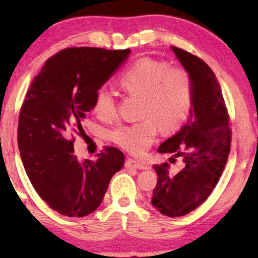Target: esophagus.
Wrapping results in <instances>:
<instances>
[{"label": "esophagus", "instance_id": "1", "mask_svg": "<svg viewBox=\"0 0 258 258\" xmlns=\"http://www.w3.org/2000/svg\"><path fill=\"white\" fill-rule=\"evenodd\" d=\"M125 168H136V169H147V165L142 163V162H139L136 160H133V158H128L125 161Z\"/></svg>", "mask_w": 258, "mask_h": 258}]
</instances>
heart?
<instances>
[{"label":"heart","instance_id":"heart-1","mask_svg":"<svg viewBox=\"0 0 258 258\" xmlns=\"http://www.w3.org/2000/svg\"><path fill=\"white\" fill-rule=\"evenodd\" d=\"M123 93L140 97L139 122L121 125L111 132L114 142L133 155H141L155 142L161 130H177L189 117L194 101V82L190 74L170 67L162 59L141 57L134 61L118 79ZM93 112L98 119L117 118V103L109 91L95 95Z\"/></svg>","mask_w":258,"mask_h":258}]
</instances>
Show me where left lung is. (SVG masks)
<instances>
[{"instance_id":"obj_1","label":"left lung","mask_w":258,"mask_h":258,"mask_svg":"<svg viewBox=\"0 0 258 258\" xmlns=\"http://www.w3.org/2000/svg\"><path fill=\"white\" fill-rule=\"evenodd\" d=\"M194 82V101L188 122L158 147V153L172 154L171 163L181 157L183 168L175 176L170 164H155L157 184L151 204L161 214L179 217L191 213L213 192L230 153L231 129L220 83L213 70L197 56L171 47Z\"/></svg>"}]
</instances>
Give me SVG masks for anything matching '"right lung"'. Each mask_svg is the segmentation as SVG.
<instances>
[{"label": "right lung", "mask_w": 258, "mask_h": 258, "mask_svg": "<svg viewBox=\"0 0 258 258\" xmlns=\"http://www.w3.org/2000/svg\"><path fill=\"white\" fill-rule=\"evenodd\" d=\"M130 49L72 47L45 61L21 107L17 143L23 167L42 200L58 214L83 217L103 200L124 155L105 147L96 161H79L74 134L93 109L95 95L128 58Z\"/></svg>", "instance_id": "1"}]
</instances>
